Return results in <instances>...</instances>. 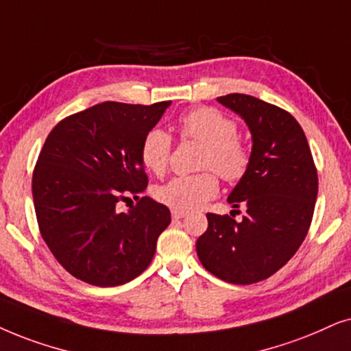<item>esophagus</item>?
I'll return each instance as SVG.
<instances>
[{
    "label": "esophagus",
    "mask_w": 351,
    "mask_h": 351,
    "mask_svg": "<svg viewBox=\"0 0 351 351\" xmlns=\"http://www.w3.org/2000/svg\"><path fill=\"white\" fill-rule=\"evenodd\" d=\"M186 213L184 210H171V218L173 219H181V218H184L186 217Z\"/></svg>",
    "instance_id": "obj_1"
}]
</instances>
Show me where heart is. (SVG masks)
Masks as SVG:
<instances>
[{
  "mask_svg": "<svg viewBox=\"0 0 351 351\" xmlns=\"http://www.w3.org/2000/svg\"><path fill=\"white\" fill-rule=\"evenodd\" d=\"M180 134L204 144L197 175L175 176L168 183L158 186L156 197L173 210H194L202 207L218 194L219 178L239 181L250 167V151L237 136L236 121L213 107H197L186 112L178 120ZM173 152L171 136L165 130L152 128L141 143V162L154 175L162 176L170 165ZM215 172L213 173V171Z\"/></svg>",
  "mask_w": 351,
  "mask_h": 351,
  "instance_id": "1",
  "label": "heart"
}]
</instances>
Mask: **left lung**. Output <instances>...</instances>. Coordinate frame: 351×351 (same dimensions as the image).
Returning <instances> with one entry per match:
<instances>
[{"instance_id": "obj_1", "label": "left lung", "mask_w": 351, "mask_h": 351, "mask_svg": "<svg viewBox=\"0 0 351 351\" xmlns=\"http://www.w3.org/2000/svg\"><path fill=\"white\" fill-rule=\"evenodd\" d=\"M218 102L245 120L254 141L249 170L228 197L234 208L245 207V213L241 221L207 213L208 228L195 250L217 278L254 284L281 269L306 237L317 171L305 133L287 110L239 93Z\"/></svg>"}]
</instances>
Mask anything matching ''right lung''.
I'll list each match as a JSON object with an SVG mask.
<instances>
[{
	"mask_svg": "<svg viewBox=\"0 0 351 351\" xmlns=\"http://www.w3.org/2000/svg\"><path fill=\"white\" fill-rule=\"evenodd\" d=\"M171 101L151 106L102 102L65 117L46 138L32 193L41 237L72 276L97 287L138 278L170 224L147 195L141 143ZM137 200L127 214L119 202Z\"/></svg>",
	"mask_w": 351,
	"mask_h": 351,
	"instance_id": "obj_1",
	"label": "right lung"
}]
</instances>
